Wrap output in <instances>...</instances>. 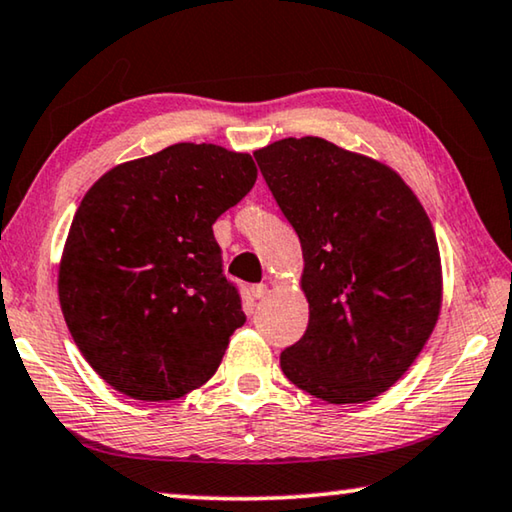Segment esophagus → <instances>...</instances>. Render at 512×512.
Returning a JSON list of instances; mask_svg holds the SVG:
<instances>
[{"mask_svg":"<svg viewBox=\"0 0 512 512\" xmlns=\"http://www.w3.org/2000/svg\"><path fill=\"white\" fill-rule=\"evenodd\" d=\"M270 293V288H267V283H256V286H251V295L256 297V300H263V297Z\"/></svg>","mask_w":512,"mask_h":512,"instance_id":"obj_1","label":"esophagus"}]
</instances>
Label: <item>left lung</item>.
<instances>
[{"mask_svg": "<svg viewBox=\"0 0 512 512\" xmlns=\"http://www.w3.org/2000/svg\"><path fill=\"white\" fill-rule=\"evenodd\" d=\"M302 242L309 325L281 371L327 403H364L405 375L435 329L442 263L421 203L396 171L320 137L254 153Z\"/></svg>", "mask_w": 512, "mask_h": 512, "instance_id": "left-lung-1", "label": "left lung"}]
</instances>
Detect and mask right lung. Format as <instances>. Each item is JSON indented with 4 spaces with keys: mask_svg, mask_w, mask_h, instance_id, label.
<instances>
[{
    "mask_svg": "<svg viewBox=\"0 0 512 512\" xmlns=\"http://www.w3.org/2000/svg\"><path fill=\"white\" fill-rule=\"evenodd\" d=\"M256 183L247 153L174 144L107 171L70 224L59 302L109 387L174 400L208 382L245 325L212 224Z\"/></svg>",
    "mask_w": 512,
    "mask_h": 512,
    "instance_id": "1",
    "label": "right lung"
}]
</instances>
